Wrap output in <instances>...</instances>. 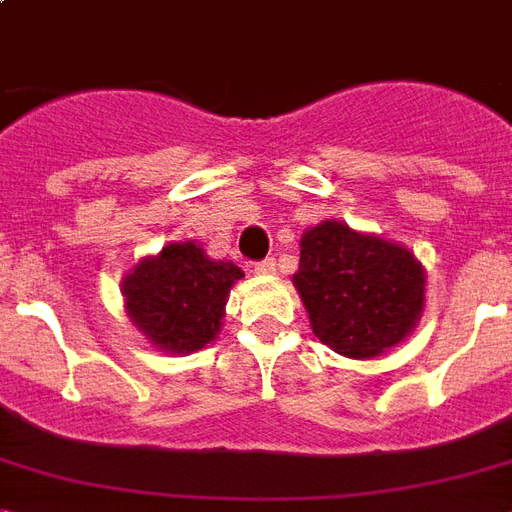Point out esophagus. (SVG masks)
Returning <instances> with one entry per match:
<instances>
[{
  "label": "esophagus",
  "instance_id": "esophagus-1",
  "mask_svg": "<svg viewBox=\"0 0 512 512\" xmlns=\"http://www.w3.org/2000/svg\"><path fill=\"white\" fill-rule=\"evenodd\" d=\"M255 273H260V276H271V273H276V260H273V257H265V260L255 263Z\"/></svg>",
  "mask_w": 512,
  "mask_h": 512
}]
</instances>
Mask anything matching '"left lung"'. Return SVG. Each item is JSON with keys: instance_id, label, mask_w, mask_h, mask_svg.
I'll list each match as a JSON object with an SVG mask.
<instances>
[{"instance_id": "obj_1", "label": "left lung", "mask_w": 512, "mask_h": 512, "mask_svg": "<svg viewBox=\"0 0 512 512\" xmlns=\"http://www.w3.org/2000/svg\"><path fill=\"white\" fill-rule=\"evenodd\" d=\"M313 335L348 358H374L409 337L425 308V271L401 244L340 220L300 239L292 276Z\"/></svg>"}]
</instances>
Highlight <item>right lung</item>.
Here are the masks:
<instances>
[{
	"mask_svg": "<svg viewBox=\"0 0 512 512\" xmlns=\"http://www.w3.org/2000/svg\"><path fill=\"white\" fill-rule=\"evenodd\" d=\"M241 276L231 260H209L193 241H175L124 276V308L151 345L193 353L220 332L225 303Z\"/></svg>",
	"mask_w": 512,
	"mask_h": 512,
	"instance_id": "obj_1",
	"label": "right lung"
}]
</instances>
